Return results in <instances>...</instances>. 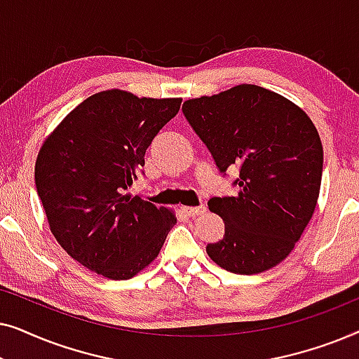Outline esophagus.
<instances>
[{"instance_id":"esophagus-1","label":"esophagus","mask_w":359,"mask_h":359,"mask_svg":"<svg viewBox=\"0 0 359 359\" xmlns=\"http://www.w3.org/2000/svg\"><path fill=\"white\" fill-rule=\"evenodd\" d=\"M184 214H188L189 217H196V215H203L205 212V208L204 205H196V208H189V205H183L181 208Z\"/></svg>"}]
</instances>
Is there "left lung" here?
<instances>
[{
  "label": "left lung",
  "mask_w": 359,
  "mask_h": 359,
  "mask_svg": "<svg viewBox=\"0 0 359 359\" xmlns=\"http://www.w3.org/2000/svg\"><path fill=\"white\" fill-rule=\"evenodd\" d=\"M183 114L220 173L232 165L240 168L233 181L238 193L209 201L225 233L205 252L230 273L276 266L301 238L320 193L323 149L311 117L257 85L188 100Z\"/></svg>",
  "instance_id": "8db88e82"
}]
</instances>
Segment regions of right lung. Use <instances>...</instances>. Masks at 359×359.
I'll list each match as a JSON object with an SVG mask.
<instances>
[{
	"label": "right lung",
	"instance_id": "obj_1",
	"mask_svg": "<svg viewBox=\"0 0 359 359\" xmlns=\"http://www.w3.org/2000/svg\"><path fill=\"white\" fill-rule=\"evenodd\" d=\"M180 106V97L101 91L78 104L43 142L34 171L37 194L53 237L90 271L122 281L158 257L175 214L126 191L145 165L151 140Z\"/></svg>",
	"mask_w": 359,
	"mask_h": 359
}]
</instances>
